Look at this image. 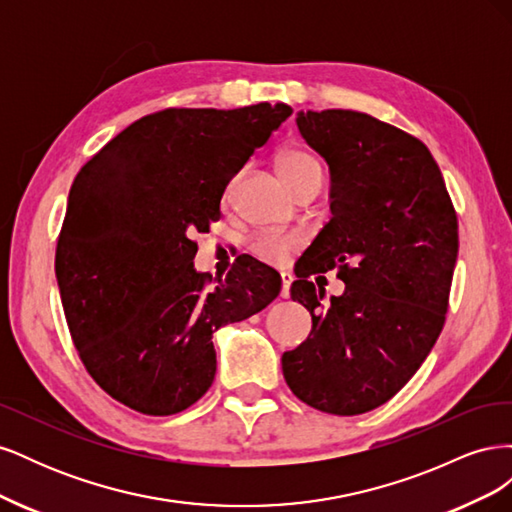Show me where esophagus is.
Wrapping results in <instances>:
<instances>
[{
	"label": "esophagus",
	"mask_w": 512,
	"mask_h": 512,
	"mask_svg": "<svg viewBox=\"0 0 512 512\" xmlns=\"http://www.w3.org/2000/svg\"><path fill=\"white\" fill-rule=\"evenodd\" d=\"M292 280H294V277H292L290 273H282V292H280V297H282V299H288V297H290V286H292Z\"/></svg>",
	"instance_id": "1"
}]
</instances>
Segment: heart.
<instances>
[{"mask_svg":"<svg viewBox=\"0 0 512 512\" xmlns=\"http://www.w3.org/2000/svg\"><path fill=\"white\" fill-rule=\"evenodd\" d=\"M275 166L277 173H280L282 181L286 183V188L297 194L305 183H309L312 179H322V170L320 164L309 156L307 151L297 149V147H286L275 158ZM232 188H235V179L230 181L228 190H226V198H230ZM299 247V237L294 235H275V232H269V235H260L252 241L250 252L262 260L267 265H284L288 260V256Z\"/></svg>","mask_w":512,"mask_h":512,"instance_id":"obj_1","label":"heart"}]
</instances>
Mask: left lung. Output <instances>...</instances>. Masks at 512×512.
Instances as JSON below:
<instances>
[{
  "label": "left lung",
  "mask_w": 512,
  "mask_h": 512,
  "mask_svg": "<svg viewBox=\"0 0 512 512\" xmlns=\"http://www.w3.org/2000/svg\"><path fill=\"white\" fill-rule=\"evenodd\" d=\"M305 143L331 173V215L297 271L290 297L312 333L284 352L290 391L307 406L354 416L386 404L444 327L459 252L457 213L418 138L367 113L297 115ZM331 268L347 284L322 306L308 277Z\"/></svg>",
  "instance_id": "obj_1"
}]
</instances>
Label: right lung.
<instances>
[{"mask_svg":"<svg viewBox=\"0 0 512 512\" xmlns=\"http://www.w3.org/2000/svg\"><path fill=\"white\" fill-rule=\"evenodd\" d=\"M290 115L282 102L166 108L119 132L76 175L57 284L85 369L119 404L149 416L196 404L218 367L213 333L280 294L277 271L247 256L211 284L194 269L190 237L220 220L228 181Z\"/></svg>","mask_w":512,"mask_h":512,"instance_id":"obj_1","label":"right lung"}]
</instances>
